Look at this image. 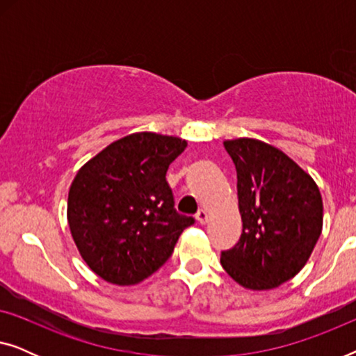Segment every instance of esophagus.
I'll return each instance as SVG.
<instances>
[{
	"instance_id": "obj_1",
	"label": "esophagus",
	"mask_w": 356,
	"mask_h": 356,
	"mask_svg": "<svg viewBox=\"0 0 356 356\" xmlns=\"http://www.w3.org/2000/svg\"><path fill=\"white\" fill-rule=\"evenodd\" d=\"M196 218L201 225H204V223H207V220H209V212L206 211V209H201V211L196 213Z\"/></svg>"
}]
</instances>
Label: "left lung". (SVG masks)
Instances as JSON below:
<instances>
[{"instance_id":"1","label":"left lung","mask_w":356,"mask_h":356,"mask_svg":"<svg viewBox=\"0 0 356 356\" xmlns=\"http://www.w3.org/2000/svg\"><path fill=\"white\" fill-rule=\"evenodd\" d=\"M236 168L243 233L220 264L248 290H272L308 262L323 232V197L309 173L274 145L223 143Z\"/></svg>"}]
</instances>
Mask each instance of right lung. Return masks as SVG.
Segmentation results:
<instances>
[{"instance_id": "right-lung-1", "label": "right lung", "mask_w": 356, "mask_h": 356, "mask_svg": "<svg viewBox=\"0 0 356 356\" xmlns=\"http://www.w3.org/2000/svg\"><path fill=\"white\" fill-rule=\"evenodd\" d=\"M188 143L175 136H124L82 165L67 194V223L86 264L115 285L160 269L194 218L175 211L168 165Z\"/></svg>"}]
</instances>
